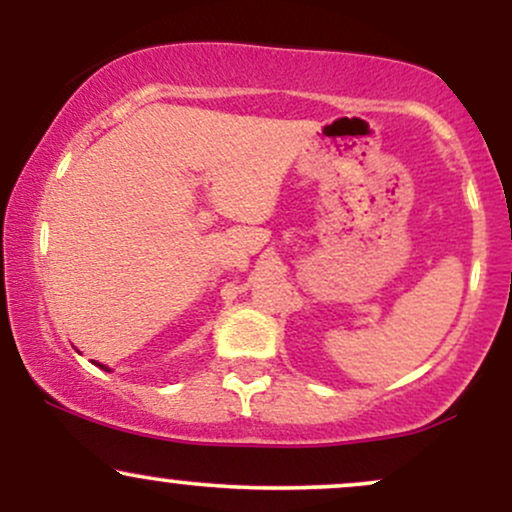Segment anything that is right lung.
Instances as JSON below:
<instances>
[{
  "label": "right lung",
  "mask_w": 512,
  "mask_h": 512,
  "mask_svg": "<svg viewBox=\"0 0 512 512\" xmlns=\"http://www.w3.org/2000/svg\"><path fill=\"white\" fill-rule=\"evenodd\" d=\"M98 366H101V363H98ZM101 368H103V370H108V368H105V366H101Z\"/></svg>",
  "instance_id": "right-lung-1"
}]
</instances>
